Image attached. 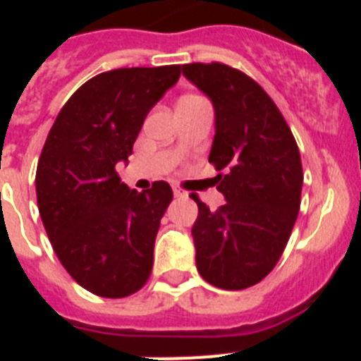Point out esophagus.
I'll return each instance as SVG.
<instances>
[{
	"instance_id": "obj_1",
	"label": "esophagus",
	"mask_w": 361,
	"mask_h": 361,
	"mask_svg": "<svg viewBox=\"0 0 361 361\" xmlns=\"http://www.w3.org/2000/svg\"><path fill=\"white\" fill-rule=\"evenodd\" d=\"M173 195L177 197V199H183V197H186L188 193L180 186H173Z\"/></svg>"
}]
</instances>
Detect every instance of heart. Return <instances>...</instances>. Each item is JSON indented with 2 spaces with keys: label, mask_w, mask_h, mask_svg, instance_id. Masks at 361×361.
<instances>
[{
  "label": "heart",
  "mask_w": 361,
  "mask_h": 361,
  "mask_svg": "<svg viewBox=\"0 0 361 361\" xmlns=\"http://www.w3.org/2000/svg\"><path fill=\"white\" fill-rule=\"evenodd\" d=\"M188 97H197V95H188Z\"/></svg>",
  "instance_id": "obj_1"
}]
</instances>
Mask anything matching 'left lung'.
Returning a JSON list of instances; mask_svg holds the SVG:
<instances>
[{
    "instance_id": "left-lung-1",
    "label": "left lung",
    "mask_w": 361,
    "mask_h": 361,
    "mask_svg": "<svg viewBox=\"0 0 361 361\" xmlns=\"http://www.w3.org/2000/svg\"><path fill=\"white\" fill-rule=\"evenodd\" d=\"M183 73L212 99L215 139L209 164L226 204L199 206L191 235L197 269L228 291L251 288L282 257L302 197V159L275 101L247 73L224 63H190Z\"/></svg>"
}]
</instances>
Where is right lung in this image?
Masks as SVG:
<instances>
[{
	"label": "right lung",
	"mask_w": 361,
	"mask_h": 361,
	"mask_svg": "<svg viewBox=\"0 0 361 361\" xmlns=\"http://www.w3.org/2000/svg\"><path fill=\"white\" fill-rule=\"evenodd\" d=\"M180 78V65L116 68L88 79L61 108L37 161L36 193L54 251L75 282L124 298L148 282L153 245L173 199L170 184L146 191L121 183L148 111Z\"/></svg>",
	"instance_id": "add662e5"
}]
</instances>
